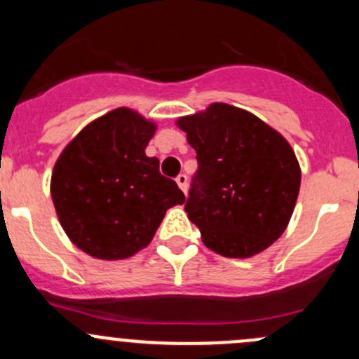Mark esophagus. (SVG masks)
<instances>
[{
    "label": "esophagus",
    "mask_w": 359,
    "mask_h": 359,
    "mask_svg": "<svg viewBox=\"0 0 359 359\" xmlns=\"http://www.w3.org/2000/svg\"><path fill=\"white\" fill-rule=\"evenodd\" d=\"M175 182H177V186H179L180 189H182L184 193H186V191H187V177L184 175V173H180V175L177 177Z\"/></svg>",
    "instance_id": "34e87169"
}]
</instances>
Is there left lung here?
<instances>
[{"label": "left lung", "instance_id": "8db88e82", "mask_svg": "<svg viewBox=\"0 0 359 359\" xmlns=\"http://www.w3.org/2000/svg\"><path fill=\"white\" fill-rule=\"evenodd\" d=\"M177 126L196 151L186 212L205 247L229 259L269 248L287 229L300 189V165L288 140L224 102L182 116Z\"/></svg>", "mask_w": 359, "mask_h": 359}]
</instances>
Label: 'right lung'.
Masks as SVG:
<instances>
[{
    "label": "right lung",
    "instance_id": "1",
    "mask_svg": "<svg viewBox=\"0 0 359 359\" xmlns=\"http://www.w3.org/2000/svg\"><path fill=\"white\" fill-rule=\"evenodd\" d=\"M156 123L130 107L93 119L57 158L50 193L67 238L100 260H123L153 240L166 210L186 201L146 147Z\"/></svg>",
    "mask_w": 359,
    "mask_h": 359
}]
</instances>
